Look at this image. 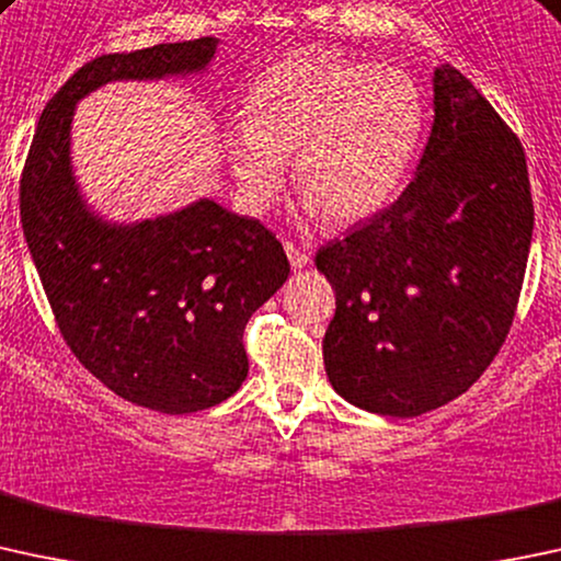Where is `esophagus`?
<instances>
[{"label": "esophagus", "instance_id": "1", "mask_svg": "<svg viewBox=\"0 0 561 561\" xmlns=\"http://www.w3.org/2000/svg\"><path fill=\"white\" fill-rule=\"evenodd\" d=\"M285 252H287V257H290V265L296 271L298 268H306V265H309V252L300 250V247L293 244V241H285Z\"/></svg>", "mask_w": 561, "mask_h": 561}]
</instances>
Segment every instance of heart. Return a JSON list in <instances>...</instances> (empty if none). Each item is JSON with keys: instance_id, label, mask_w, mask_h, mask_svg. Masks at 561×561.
<instances>
[{"instance_id": "obj_1", "label": "heart", "mask_w": 561, "mask_h": 561, "mask_svg": "<svg viewBox=\"0 0 561 561\" xmlns=\"http://www.w3.org/2000/svg\"><path fill=\"white\" fill-rule=\"evenodd\" d=\"M424 99L392 64L298 53L268 67L244 96V126L222 139L241 204L268 209L293 161L306 211L357 222L392 202L416 156Z\"/></svg>"}]
</instances>
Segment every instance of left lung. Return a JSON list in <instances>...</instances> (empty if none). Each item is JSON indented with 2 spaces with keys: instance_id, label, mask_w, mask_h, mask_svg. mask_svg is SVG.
Masks as SVG:
<instances>
[{
  "instance_id": "left-lung-1",
  "label": "left lung",
  "mask_w": 561,
  "mask_h": 561,
  "mask_svg": "<svg viewBox=\"0 0 561 561\" xmlns=\"http://www.w3.org/2000/svg\"><path fill=\"white\" fill-rule=\"evenodd\" d=\"M433 110L398 202L314 261L335 287L322 339L330 385L398 420L449 403L497 355L535 222L522 141L451 64L435 67Z\"/></svg>"
}]
</instances>
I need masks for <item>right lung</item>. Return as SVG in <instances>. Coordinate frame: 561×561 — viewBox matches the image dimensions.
<instances>
[{
	"mask_svg": "<svg viewBox=\"0 0 561 561\" xmlns=\"http://www.w3.org/2000/svg\"><path fill=\"white\" fill-rule=\"evenodd\" d=\"M217 37L99 56L47 102L21 176V222L75 357L112 392L193 414L247 379L244 325L290 274L276 236L215 198L117 222L85 202L72 167L75 107L117 80L204 75Z\"/></svg>",
	"mask_w": 561,
	"mask_h": 561,
	"instance_id": "add662e5",
	"label": "right lung"
}]
</instances>
